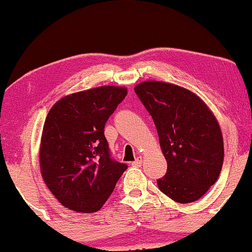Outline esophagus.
Returning <instances> with one entry per match:
<instances>
[{"mask_svg": "<svg viewBox=\"0 0 252 252\" xmlns=\"http://www.w3.org/2000/svg\"><path fill=\"white\" fill-rule=\"evenodd\" d=\"M142 163H143L142 157H137L136 159L133 161V165H134V166H141V165H142Z\"/></svg>", "mask_w": 252, "mask_h": 252, "instance_id": "esophagus-1", "label": "esophagus"}]
</instances>
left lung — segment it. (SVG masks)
I'll return each instance as SVG.
<instances>
[{"label":"left lung","instance_id":"left-lung-1","mask_svg":"<svg viewBox=\"0 0 252 252\" xmlns=\"http://www.w3.org/2000/svg\"><path fill=\"white\" fill-rule=\"evenodd\" d=\"M134 91L153 117L167 161L158 188L175 202L197 201L216 184L223 163L216 117L197 95L177 85L144 81Z\"/></svg>","mask_w":252,"mask_h":252}]
</instances>
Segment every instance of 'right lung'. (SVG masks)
Instances as JSON below:
<instances>
[{"label":"right lung","instance_id":"right-lung-1","mask_svg":"<svg viewBox=\"0 0 252 252\" xmlns=\"http://www.w3.org/2000/svg\"><path fill=\"white\" fill-rule=\"evenodd\" d=\"M127 89L102 86L65 96L43 125L41 174L61 204L75 212L102 208L127 165L113 159L104 126Z\"/></svg>","mask_w":252,"mask_h":252}]
</instances>
